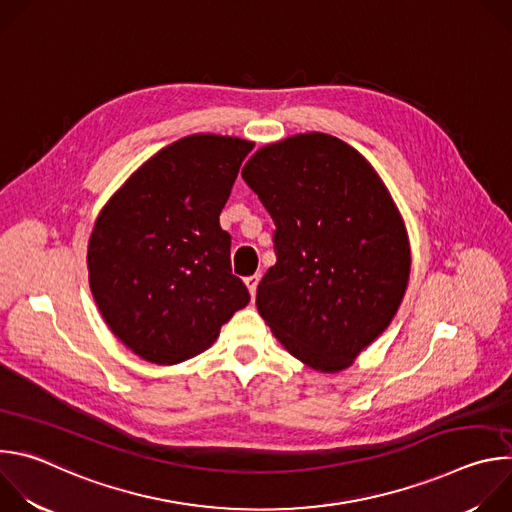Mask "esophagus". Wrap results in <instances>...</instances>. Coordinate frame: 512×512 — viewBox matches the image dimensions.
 <instances>
[{
    "label": "esophagus",
    "mask_w": 512,
    "mask_h": 512,
    "mask_svg": "<svg viewBox=\"0 0 512 512\" xmlns=\"http://www.w3.org/2000/svg\"><path fill=\"white\" fill-rule=\"evenodd\" d=\"M259 279H261V275H259V273L245 277V283H247V287H249V294H251L253 298H255V294H257V285H259Z\"/></svg>",
    "instance_id": "1"
}]
</instances>
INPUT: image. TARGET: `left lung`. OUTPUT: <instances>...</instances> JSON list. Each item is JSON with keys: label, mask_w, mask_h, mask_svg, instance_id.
Masks as SVG:
<instances>
[{"label": "left lung", "mask_w": 512, "mask_h": 512, "mask_svg": "<svg viewBox=\"0 0 512 512\" xmlns=\"http://www.w3.org/2000/svg\"><path fill=\"white\" fill-rule=\"evenodd\" d=\"M243 180L275 223L257 310L308 367L338 373L391 324L411 251L387 186L354 148L300 133L257 150Z\"/></svg>", "instance_id": "1"}]
</instances>
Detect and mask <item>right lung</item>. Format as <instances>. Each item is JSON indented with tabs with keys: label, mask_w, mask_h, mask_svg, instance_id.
I'll return each mask as SVG.
<instances>
[{
	"label": "right lung",
	"mask_w": 512,
	"mask_h": 512,
	"mask_svg": "<svg viewBox=\"0 0 512 512\" xmlns=\"http://www.w3.org/2000/svg\"><path fill=\"white\" fill-rule=\"evenodd\" d=\"M253 143L196 133L160 150L111 196L89 239V283L111 332L176 364L206 350L251 300L218 216Z\"/></svg>",
	"instance_id": "right-lung-1"
}]
</instances>
